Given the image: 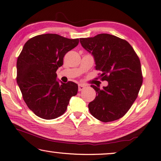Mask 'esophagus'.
I'll return each mask as SVG.
<instances>
[{"label": "esophagus", "mask_w": 161, "mask_h": 161, "mask_svg": "<svg viewBox=\"0 0 161 161\" xmlns=\"http://www.w3.org/2000/svg\"><path fill=\"white\" fill-rule=\"evenodd\" d=\"M85 87H85L84 86H83V85L79 84V85H78V91H79V92H80V91L83 90L85 89Z\"/></svg>", "instance_id": "esophagus-1"}]
</instances>
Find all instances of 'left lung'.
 <instances>
[{"label":"left lung","instance_id":"obj_1","mask_svg":"<svg viewBox=\"0 0 161 161\" xmlns=\"http://www.w3.org/2000/svg\"><path fill=\"white\" fill-rule=\"evenodd\" d=\"M80 42L94 57L99 77L108 82L102 90L91 86L97 92L88 104L90 114L104 123L119 119L132 107L142 85L137 54L128 41L107 33L80 38Z\"/></svg>","mask_w":161,"mask_h":161}]
</instances>
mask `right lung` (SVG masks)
Wrapping results in <instances>:
<instances>
[{
  "instance_id": "1",
  "label": "right lung",
  "mask_w": 161,
  "mask_h": 161,
  "mask_svg": "<svg viewBox=\"0 0 161 161\" xmlns=\"http://www.w3.org/2000/svg\"><path fill=\"white\" fill-rule=\"evenodd\" d=\"M79 39H69L54 33L34 36L24 44L17 62V83L24 102L36 116L46 120L64 114L78 85L61 83L56 71L63 58L76 47Z\"/></svg>"
}]
</instances>
